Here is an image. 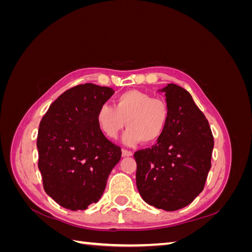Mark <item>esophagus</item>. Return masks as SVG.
<instances>
[{
	"label": "esophagus",
	"mask_w": 252,
	"mask_h": 252,
	"mask_svg": "<svg viewBox=\"0 0 252 252\" xmlns=\"http://www.w3.org/2000/svg\"><path fill=\"white\" fill-rule=\"evenodd\" d=\"M122 155H123V157H132V152L129 151V150H126V149H123L122 150Z\"/></svg>",
	"instance_id": "obj_1"
}]
</instances>
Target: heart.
I'll list each match as a JSON object with an SVG mask.
<instances>
[{"label": "heart", "instance_id": "b5f03b06", "mask_svg": "<svg viewBox=\"0 0 252 252\" xmlns=\"http://www.w3.org/2000/svg\"><path fill=\"white\" fill-rule=\"evenodd\" d=\"M169 119L167 104L140 90H128L114 101V107L103 104L96 112V124L109 139H117L127 125L123 136L128 146L144 141L157 142L164 133Z\"/></svg>", "mask_w": 252, "mask_h": 252}]
</instances>
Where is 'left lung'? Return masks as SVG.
Listing matches in <instances>:
<instances>
[{
	"label": "left lung",
	"mask_w": 252,
	"mask_h": 252,
	"mask_svg": "<svg viewBox=\"0 0 252 252\" xmlns=\"http://www.w3.org/2000/svg\"><path fill=\"white\" fill-rule=\"evenodd\" d=\"M169 110L166 129L151 148L136 151V187L142 199L174 211L204 189L215 142L208 121L187 90L175 84L158 89Z\"/></svg>",
	"instance_id": "left-lung-1"
}]
</instances>
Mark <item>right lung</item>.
<instances>
[{
  "mask_svg": "<svg viewBox=\"0 0 252 252\" xmlns=\"http://www.w3.org/2000/svg\"><path fill=\"white\" fill-rule=\"evenodd\" d=\"M114 90L84 84L65 91L43 117L36 147L44 190L69 210H85L98 202L121 148L106 139L96 112Z\"/></svg>",
  "mask_w": 252,
  "mask_h": 252,
  "instance_id": "1",
  "label": "right lung"
}]
</instances>
